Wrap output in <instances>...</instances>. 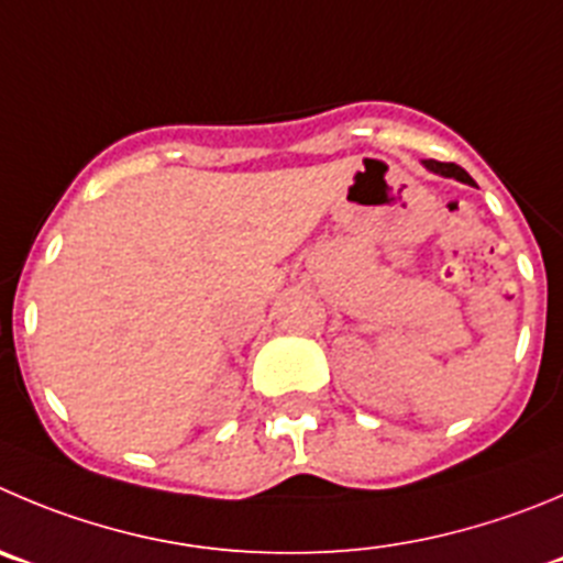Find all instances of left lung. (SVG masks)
<instances>
[{
    "instance_id": "left-lung-1",
    "label": "left lung",
    "mask_w": 563,
    "mask_h": 563,
    "mask_svg": "<svg viewBox=\"0 0 563 563\" xmlns=\"http://www.w3.org/2000/svg\"><path fill=\"white\" fill-rule=\"evenodd\" d=\"M424 166H428L430 172H435V175L441 177H455V180L461 183H470V186H475V180H472L470 175H466L461 166H455V163H439V161H424Z\"/></svg>"
}]
</instances>
